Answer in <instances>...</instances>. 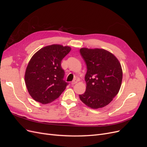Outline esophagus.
<instances>
[{
    "instance_id": "1",
    "label": "esophagus",
    "mask_w": 147,
    "mask_h": 147,
    "mask_svg": "<svg viewBox=\"0 0 147 147\" xmlns=\"http://www.w3.org/2000/svg\"><path fill=\"white\" fill-rule=\"evenodd\" d=\"M77 82H78V80H77V79H75L73 82H72V83H71V84H72V85H74V84H76Z\"/></svg>"
}]
</instances>
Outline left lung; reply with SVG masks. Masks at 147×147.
I'll use <instances>...</instances> for the list:
<instances>
[{"mask_svg": "<svg viewBox=\"0 0 147 147\" xmlns=\"http://www.w3.org/2000/svg\"><path fill=\"white\" fill-rule=\"evenodd\" d=\"M86 62V91L80 99L89 107L97 109L110 104L121 88L123 70L119 61L112 53L102 48H82Z\"/></svg>", "mask_w": 147, "mask_h": 147, "instance_id": "obj_1", "label": "left lung"}]
</instances>
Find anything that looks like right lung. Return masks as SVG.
<instances>
[{
	"mask_svg": "<svg viewBox=\"0 0 147 147\" xmlns=\"http://www.w3.org/2000/svg\"><path fill=\"white\" fill-rule=\"evenodd\" d=\"M71 48L58 44L46 46L31 57L24 75L30 96L42 104L54 101L67 85L63 80L64 71L61 64Z\"/></svg>",
	"mask_w": 147,
	"mask_h": 147,
	"instance_id": "right-lung-1",
	"label": "right lung"
}]
</instances>
